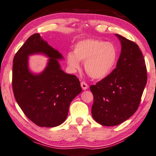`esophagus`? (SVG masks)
<instances>
[{"label":"esophagus","instance_id":"1","mask_svg":"<svg viewBox=\"0 0 156 156\" xmlns=\"http://www.w3.org/2000/svg\"><path fill=\"white\" fill-rule=\"evenodd\" d=\"M80 85H81V87H82V89L83 90H86L87 89H88L89 86L87 83H86L85 82H84V81H83V82L80 83Z\"/></svg>","mask_w":156,"mask_h":156}]
</instances>
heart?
Wrapping results in <instances>:
<instances>
[{
	"mask_svg": "<svg viewBox=\"0 0 156 156\" xmlns=\"http://www.w3.org/2000/svg\"><path fill=\"white\" fill-rule=\"evenodd\" d=\"M117 58V51L112 44L87 39L76 44L73 53H69L66 55V62L73 71L80 68V62H83L88 75L93 78L101 79L111 72Z\"/></svg>",
	"mask_w": 156,
	"mask_h": 156,
	"instance_id": "b5f03b06",
	"label": "heart"
}]
</instances>
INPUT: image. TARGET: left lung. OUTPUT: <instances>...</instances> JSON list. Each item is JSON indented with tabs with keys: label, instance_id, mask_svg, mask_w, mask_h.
Instances as JSON below:
<instances>
[{
	"label": "left lung",
	"instance_id": "8db88e82",
	"mask_svg": "<svg viewBox=\"0 0 156 156\" xmlns=\"http://www.w3.org/2000/svg\"><path fill=\"white\" fill-rule=\"evenodd\" d=\"M122 51L116 68L96 85L90 86L94 96L91 115L105 126L120 124L137 110L147 84V67L137 44L116 34Z\"/></svg>",
	"mask_w": 156,
	"mask_h": 156
}]
</instances>
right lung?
I'll list each match as a JSON object with an SVG mask.
<instances>
[{"label": "right lung", "instance_id": "right-lung-1", "mask_svg": "<svg viewBox=\"0 0 156 156\" xmlns=\"http://www.w3.org/2000/svg\"><path fill=\"white\" fill-rule=\"evenodd\" d=\"M42 53L50 58L45 69L33 74L28 69V56ZM63 57L33 34L14 55L12 89L14 98L25 115L40 127H55L66 120L70 103L82 91L76 76L60 69L58 60Z\"/></svg>", "mask_w": 156, "mask_h": 156}]
</instances>
